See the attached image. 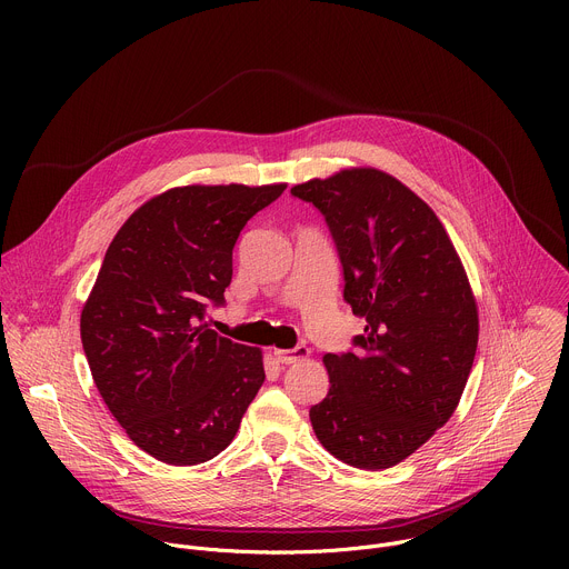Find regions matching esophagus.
Returning a JSON list of instances; mask_svg holds the SVG:
<instances>
[{"label":"esophagus","mask_w":569,"mask_h":569,"mask_svg":"<svg viewBox=\"0 0 569 569\" xmlns=\"http://www.w3.org/2000/svg\"><path fill=\"white\" fill-rule=\"evenodd\" d=\"M310 356V349L308 347H295V349H274V358L281 362V365H295V362H301Z\"/></svg>","instance_id":"obj_1"}]
</instances>
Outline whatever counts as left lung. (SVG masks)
Masks as SVG:
<instances>
[{
  "label": "left lung",
  "mask_w": 569,
  "mask_h": 569,
  "mask_svg": "<svg viewBox=\"0 0 569 569\" xmlns=\"http://www.w3.org/2000/svg\"><path fill=\"white\" fill-rule=\"evenodd\" d=\"M290 191L327 218L345 299L367 321L356 353L323 356L312 430L349 466L391 468L457 410L479 336L470 281L437 213L393 176L353 167Z\"/></svg>",
  "instance_id": "1"
}]
</instances>
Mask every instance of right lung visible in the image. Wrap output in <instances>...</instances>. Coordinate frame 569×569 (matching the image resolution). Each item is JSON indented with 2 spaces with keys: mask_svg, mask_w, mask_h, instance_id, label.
Listing matches in <instances>:
<instances>
[{
  "mask_svg": "<svg viewBox=\"0 0 569 569\" xmlns=\"http://www.w3.org/2000/svg\"><path fill=\"white\" fill-rule=\"evenodd\" d=\"M286 184H189L143 202L117 231L80 312L108 410L150 457L196 466L222 452L266 380L263 353L200 323L222 303L246 222Z\"/></svg>",
  "mask_w": 569,
  "mask_h": 569,
  "instance_id": "1",
  "label": "right lung"
}]
</instances>
